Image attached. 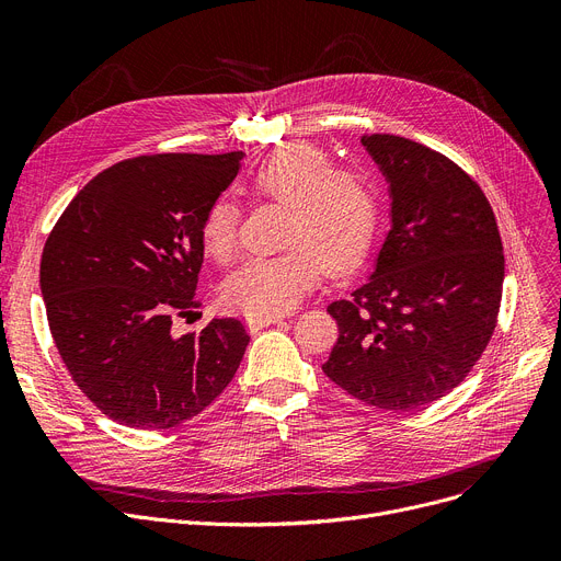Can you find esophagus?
Returning <instances> with one entry per match:
<instances>
[{
	"label": "esophagus",
	"instance_id": "34e87169",
	"mask_svg": "<svg viewBox=\"0 0 561 561\" xmlns=\"http://www.w3.org/2000/svg\"><path fill=\"white\" fill-rule=\"evenodd\" d=\"M279 320H282V316H256V318H248V325L252 332H256V330H263L268 325H275V322H279Z\"/></svg>",
	"mask_w": 561,
	"mask_h": 561
}]
</instances>
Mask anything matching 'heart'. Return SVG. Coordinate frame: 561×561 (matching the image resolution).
<instances>
[{
	"mask_svg": "<svg viewBox=\"0 0 561 561\" xmlns=\"http://www.w3.org/2000/svg\"><path fill=\"white\" fill-rule=\"evenodd\" d=\"M259 202L288 206L284 245L275 256H254L233 271L225 286L227 307L256 316H282L320 279L355 273L368 259L379 227V197L370 176L352 165H334L325 147L288 142L248 176ZM241 214L216 199L199 225V241L211 259L227 263L239 248Z\"/></svg>",
	"mask_w": 561,
	"mask_h": 561,
	"instance_id": "obj_1",
	"label": "heart"
}]
</instances>
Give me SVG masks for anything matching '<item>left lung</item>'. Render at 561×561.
I'll use <instances>...</instances> for the list:
<instances>
[{
	"mask_svg": "<svg viewBox=\"0 0 561 561\" xmlns=\"http://www.w3.org/2000/svg\"><path fill=\"white\" fill-rule=\"evenodd\" d=\"M391 182L393 227L370 282L332 302L339 341L322 364L370 407L421 409L473 370L497 325L505 256L480 184L427 145L362 136Z\"/></svg>",
	"mask_w": 561,
	"mask_h": 561,
	"instance_id": "1",
	"label": "left lung"
}]
</instances>
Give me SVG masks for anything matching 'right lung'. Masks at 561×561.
<instances>
[{"mask_svg":"<svg viewBox=\"0 0 561 561\" xmlns=\"http://www.w3.org/2000/svg\"><path fill=\"white\" fill-rule=\"evenodd\" d=\"M243 152L140 154L93 176L49 231L41 288L51 339L81 393L111 421L170 430L233 379L250 334L214 318L172 334L202 307L199 225Z\"/></svg>","mask_w":561,"mask_h":561,"instance_id":"1","label":"right lung"}]
</instances>
